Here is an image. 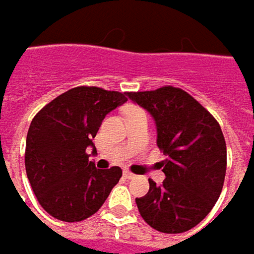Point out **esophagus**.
I'll use <instances>...</instances> for the list:
<instances>
[{
	"label": "esophagus",
	"instance_id": "obj_1",
	"mask_svg": "<svg viewBox=\"0 0 254 254\" xmlns=\"http://www.w3.org/2000/svg\"><path fill=\"white\" fill-rule=\"evenodd\" d=\"M123 175H124L127 180H134V178H135V175H134L132 172H130V171H127V170L123 171Z\"/></svg>",
	"mask_w": 254,
	"mask_h": 254
}]
</instances>
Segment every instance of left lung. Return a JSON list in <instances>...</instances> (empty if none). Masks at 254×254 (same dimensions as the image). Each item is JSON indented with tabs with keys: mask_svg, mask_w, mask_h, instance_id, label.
<instances>
[{
	"mask_svg": "<svg viewBox=\"0 0 254 254\" xmlns=\"http://www.w3.org/2000/svg\"><path fill=\"white\" fill-rule=\"evenodd\" d=\"M157 126L162 185L135 198L142 219L162 233H182L196 226L219 198L226 174V142L220 126L205 107L178 87L128 93Z\"/></svg>",
	"mask_w": 254,
	"mask_h": 254,
	"instance_id": "1",
	"label": "left lung"
}]
</instances>
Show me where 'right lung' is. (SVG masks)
Returning a JSON list of instances; mask_svg holds the SVG:
<instances>
[{
	"instance_id": "1",
	"label": "right lung",
	"mask_w": 254,
	"mask_h": 254,
	"mask_svg": "<svg viewBox=\"0 0 254 254\" xmlns=\"http://www.w3.org/2000/svg\"><path fill=\"white\" fill-rule=\"evenodd\" d=\"M128 93L73 87L46 104L26 135L25 168L41 206L64 222L83 220L100 209L122 168L99 170L90 161L93 138L104 117L127 102Z\"/></svg>"
}]
</instances>
